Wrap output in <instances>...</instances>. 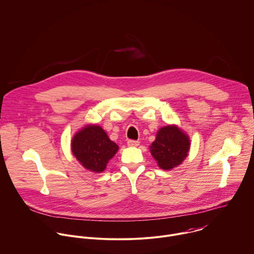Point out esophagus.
I'll use <instances>...</instances> for the list:
<instances>
[{
  "mask_svg": "<svg viewBox=\"0 0 254 254\" xmlns=\"http://www.w3.org/2000/svg\"><path fill=\"white\" fill-rule=\"evenodd\" d=\"M139 144H140V142L135 141V140H128V142H127V145L130 147H137V146H139Z\"/></svg>",
  "mask_w": 254,
  "mask_h": 254,
  "instance_id": "34e87169",
  "label": "esophagus"
}]
</instances>
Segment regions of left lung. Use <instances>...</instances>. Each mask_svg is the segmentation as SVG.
<instances>
[{
  "instance_id": "obj_1",
  "label": "left lung",
  "mask_w": 254,
  "mask_h": 254,
  "mask_svg": "<svg viewBox=\"0 0 254 254\" xmlns=\"http://www.w3.org/2000/svg\"><path fill=\"white\" fill-rule=\"evenodd\" d=\"M190 140L189 135L177 125H167L160 128L155 141L150 146V152L159 168L172 170L183 163L189 155Z\"/></svg>"
}]
</instances>
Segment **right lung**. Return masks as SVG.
<instances>
[{"instance_id":"add662e5","label":"right lung","mask_w":254,"mask_h":254,"mask_svg":"<svg viewBox=\"0 0 254 254\" xmlns=\"http://www.w3.org/2000/svg\"><path fill=\"white\" fill-rule=\"evenodd\" d=\"M70 146L80 165L93 173L103 172L119 149L98 124H87L79 129L73 135Z\"/></svg>"}]
</instances>
